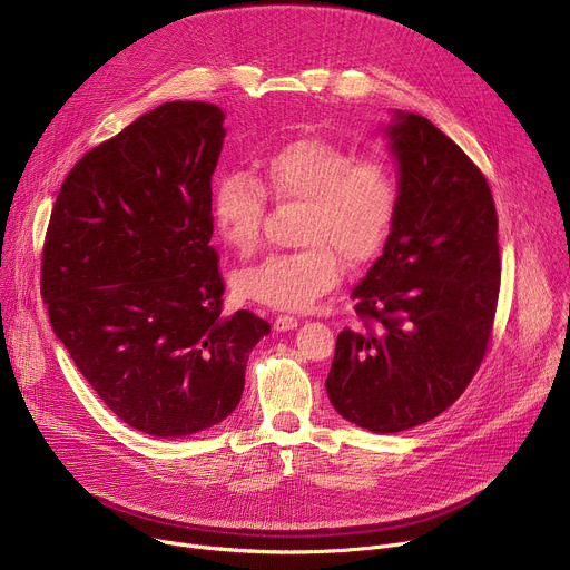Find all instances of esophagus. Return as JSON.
I'll return each mask as SVG.
<instances>
[{"label": "esophagus", "instance_id": "esophagus-1", "mask_svg": "<svg viewBox=\"0 0 570 570\" xmlns=\"http://www.w3.org/2000/svg\"><path fill=\"white\" fill-rule=\"evenodd\" d=\"M297 322L299 320L295 315H277L273 327H275V332H291V330L297 327Z\"/></svg>", "mask_w": 570, "mask_h": 570}]
</instances>
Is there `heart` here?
<instances>
[{
  "label": "heart",
  "mask_w": 570,
  "mask_h": 570,
  "mask_svg": "<svg viewBox=\"0 0 570 570\" xmlns=\"http://www.w3.org/2000/svg\"><path fill=\"white\" fill-rule=\"evenodd\" d=\"M266 194L302 203L299 250L273 255L236 277L240 297L279 311H306L338 286L345 259L361 266L387 243L399 214V180L383 157H356L322 137L275 150L255 180L227 174L212 191V220L227 248L248 257L262 243Z\"/></svg>",
  "instance_id": "obj_1"
}]
</instances>
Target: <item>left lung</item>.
Segmentation results:
<instances>
[{
	"instance_id": "8db88e82",
	"label": "left lung",
	"mask_w": 570,
	"mask_h": 570,
	"mask_svg": "<svg viewBox=\"0 0 570 570\" xmlns=\"http://www.w3.org/2000/svg\"><path fill=\"white\" fill-rule=\"evenodd\" d=\"M399 214L352 291L358 330L336 341L327 394L338 415L399 433L444 413L478 372L501 288L499 216L482 171L426 117L387 126Z\"/></svg>"
}]
</instances>
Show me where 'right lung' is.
<instances>
[{
    "mask_svg": "<svg viewBox=\"0 0 570 570\" xmlns=\"http://www.w3.org/2000/svg\"><path fill=\"white\" fill-rule=\"evenodd\" d=\"M223 110L174 101L95 146L51 209L40 291L56 336L99 399L153 438L223 422L271 324L223 315L209 246Z\"/></svg>",
    "mask_w": 570,
    "mask_h": 570,
    "instance_id": "right-lung-1",
    "label": "right lung"
}]
</instances>
